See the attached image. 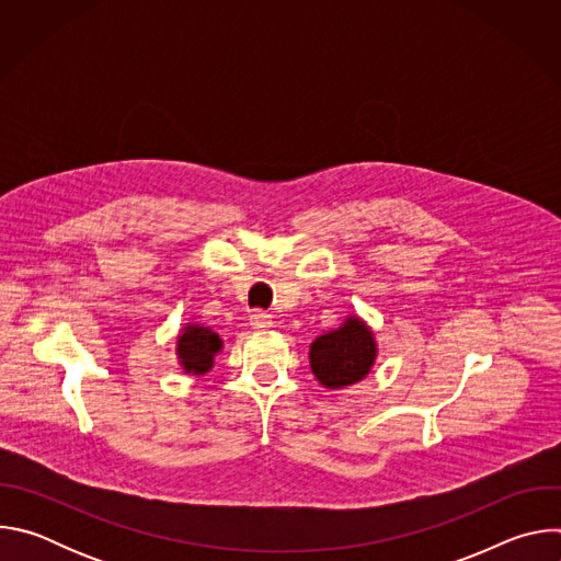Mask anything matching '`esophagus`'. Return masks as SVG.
<instances>
[{"mask_svg": "<svg viewBox=\"0 0 561 561\" xmlns=\"http://www.w3.org/2000/svg\"><path fill=\"white\" fill-rule=\"evenodd\" d=\"M271 324H273V317H271L268 312L255 310V312L251 314V327H253L255 331H266V329H271Z\"/></svg>", "mask_w": 561, "mask_h": 561, "instance_id": "1", "label": "esophagus"}]
</instances>
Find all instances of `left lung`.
Wrapping results in <instances>:
<instances>
[{"mask_svg": "<svg viewBox=\"0 0 561 561\" xmlns=\"http://www.w3.org/2000/svg\"><path fill=\"white\" fill-rule=\"evenodd\" d=\"M375 337L359 317H348L344 327L317 337L310 344V368L327 388L357 383L375 364Z\"/></svg>", "mask_w": 561, "mask_h": 561, "instance_id": "8db88e82", "label": "left lung"}]
</instances>
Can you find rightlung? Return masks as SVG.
Listing matches in <instances>:
<instances>
[{"instance_id": "1", "label": "right lung", "mask_w": 561, "mask_h": 561, "mask_svg": "<svg viewBox=\"0 0 561 561\" xmlns=\"http://www.w3.org/2000/svg\"><path fill=\"white\" fill-rule=\"evenodd\" d=\"M221 351V340L210 329L191 324L178 340V355L186 373L204 375L213 368L215 353Z\"/></svg>"}]
</instances>
